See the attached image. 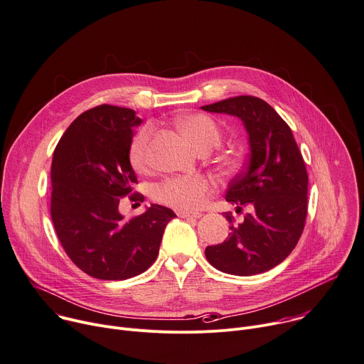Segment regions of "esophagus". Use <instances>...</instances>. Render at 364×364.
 Segmentation results:
<instances>
[{
    "label": "esophagus",
    "instance_id": "obj_1",
    "mask_svg": "<svg viewBox=\"0 0 364 364\" xmlns=\"http://www.w3.org/2000/svg\"><path fill=\"white\" fill-rule=\"evenodd\" d=\"M180 218H194V219H197V218H200L202 215L200 213H196V212H184V210H181V212H178L177 213Z\"/></svg>",
    "mask_w": 364,
    "mask_h": 364
}]
</instances>
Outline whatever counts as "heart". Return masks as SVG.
<instances>
[{
	"mask_svg": "<svg viewBox=\"0 0 364 364\" xmlns=\"http://www.w3.org/2000/svg\"><path fill=\"white\" fill-rule=\"evenodd\" d=\"M181 134L196 148L215 149L222 141V132L218 123L206 114H187L177 120ZM130 162L138 171L149 167V130H142L130 145ZM210 190L209 181L202 176H186L168 178L158 184L154 197L178 210H194L200 208Z\"/></svg>",
	"mask_w": 364,
	"mask_h": 364,
	"instance_id": "b5f03b06",
	"label": "heart"
}]
</instances>
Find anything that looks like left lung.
Instances as JSON below:
<instances>
[{
    "mask_svg": "<svg viewBox=\"0 0 364 364\" xmlns=\"http://www.w3.org/2000/svg\"><path fill=\"white\" fill-rule=\"evenodd\" d=\"M205 112L238 117L248 135L245 170L230 181L226 202L250 212L241 223L226 213L228 238L206 248L219 272L254 276L272 270L296 247L308 212V173L287 123L258 97L238 95L203 106Z\"/></svg>",
    "mask_w": 364,
    "mask_h": 364,
    "instance_id": "1",
    "label": "left lung"
}]
</instances>
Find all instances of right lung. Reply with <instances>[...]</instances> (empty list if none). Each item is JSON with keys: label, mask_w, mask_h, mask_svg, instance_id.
<instances>
[{"label": "right lung", "mask_w": 364, "mask_h": 364, "mask_svg": "<svg viewBox=\"0 0 364 364\" xmlns=\"http://www.w3.org/2000/svg\"><path fill=\"white\" fill-rule=\"evenodd\" d=\"M132 109L102 105L80 114L62 135L52 159L50 215L56 235L78 269L100 280H126L148 270L158 257L164 229L176 213L151 205L124 220L122 197L136 174L130 165ZM130 200H144L134 194Z\"/></svg>", "instance_id": "add662e5"}]
</instances>
